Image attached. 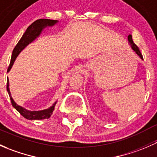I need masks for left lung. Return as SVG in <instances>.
<instances>
[{"label":"left lung","mask_w":157,"mask_h":157,"mask_svg":"<svg viewBox=\"0 0 157 157\" xmlns=\"http://www.w3.org/2000/svg\"><path fill=\"white\" fill-rule=\"evenodd\" d=\"M128 42H129L130 45H131V48H132L133 50L134 51V52L137 53V55H138L139 56H140V58H141V59H144L143 58V55H142L141 52H140V49H139L138 47L137 46V45H135V43H134V42H133V39H132V36L131 35H129L128 37Z\"/></svg>","instance_id":"1"}]
</instances>
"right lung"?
Segmentation results:
<instances>
[{
	"mask_svg": "<svg viewBox=\"0 0 157 157\" xmlns=\"http://www.w3.org/2000/svg\"><path fill=\"white\" fill-rule=\"evenodd\" d=\"M58 23V20H48V19H39V20H36L33 22L31 25L27 28L26 31L25 32L24 34L23 35L22 38L19 41L18 43L15 46V48L13 50L12 56H11V60L10 65H9L7 71H9L12 67L14 61H15L17 55L20 54V52L23 50L25 47L27 45H29L30 42H33L36 37L39 36L41 33L42 30L46 26H54L55 23ZM7 90L8 92V94L10 96V99L11 101V104L20 112L21 115H23L25 118L29 120H41V119H45V118H49L52 115V112H53L54 109H55V102L52 106L48 109H44L42 111H29L26 110V109L23 108V107L17 105L15 102L13 101V98L11 97L10 89H9V82L7 80Z\"/></svg>",
	"mask_w": 157,
	"mask_h": 157,
	"instance_id": "obj_1",
	"label": "right lung"
}]
</instances>
